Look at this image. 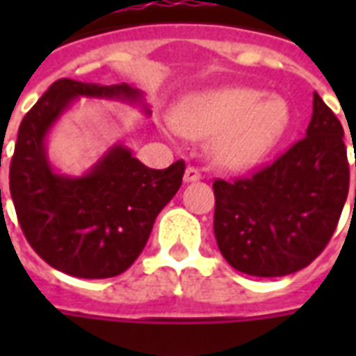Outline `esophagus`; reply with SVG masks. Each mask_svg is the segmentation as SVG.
Returning <instances> with one entry per match:
<instances>
[{
    "instance_id": "obj_1",
    "label": "esophagus",
    "mask_w": 356,
    "mask_h": 356,
    "mask_svg": "<svg viewBox=\"0 0 356 356\" xmlns=\"http://www.w3.org/2000/svg\"><path fill=\"white\" fill-rule=\"evenodd\" d=\"M185 183H196V181H200L202 173L196 168H186L185 170Z\"/></svg>"
}]
</instances>
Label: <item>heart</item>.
Listing matches in <instances>:
<instances>
[{
  "label": "heart",
  "mask_w": 356,
  "mask_h": 356,
  "mask_svg": "<svg viewBox=\"0 0 356 356\" xmlns=\"http://www.w3.org/2000/svg\"><path fill=\"white\" fill-rule=\"evenodd\" d=\"M173 129L204 140L217 168L244 171L263 162L290 125V106L254 88H217L185 97L171 114Z\"/></svg>",
  "instance_id": "heart-1"
}]
</instances>
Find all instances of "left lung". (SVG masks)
<instances>
[{
	"instance_id": "obj_1",
	"label": "left lung",
	"mask_w": 356,
	"mask_h": 356,
	"mask_svg": "<svg viewBox=\"0 0 356 356\" xmlns=\"http://www.w3.org/2000/svg\"><path fill=\"white\" fill-rule=\"evenodd\" d=\"M213 193V232L231 267L252 276L307 267L332 238L349 193L343 127L313 93L305 137L250 179L216 181Z\"/></svg>"
}]
</instances>
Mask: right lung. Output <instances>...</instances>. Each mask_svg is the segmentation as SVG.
<instances>
[{"instance_id": "1", "label": "right lung", "mask_w": 356, "mask_h": 356, "mask_svg": "<svg viewBox=\"0 0 356 356\" xmlns=\"http://www.w3.org/2000/svg\"><path fill=\"white\" fill-rule=\"evenodd\" d=\"M80 97L152 114L145 93L129 83L55 81L20 124L9 188L20 229L43 261L78 278H110L139 257L156 217L183 183L185 162L150 170L114 143L81 175L60 173L49 160L47 139Z\"/></svg>"}]
</instances>
